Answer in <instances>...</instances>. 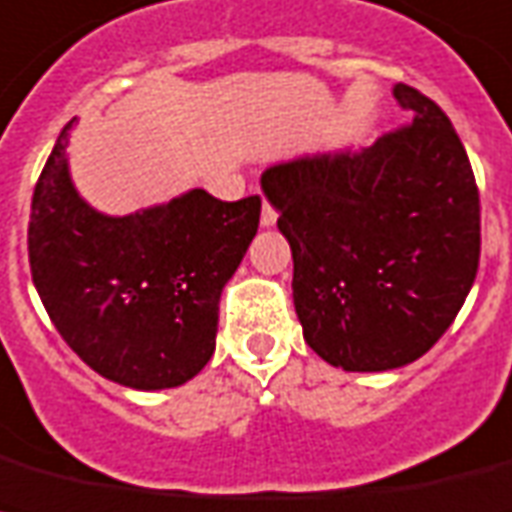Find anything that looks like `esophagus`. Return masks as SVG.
Masks as SVG:
<instances>
[{
  "label": "esophagus",
  "instance_id": "34e87169",
  "mask_svg": "<svg viewBox=\"0 0 512 512\" xmlns=\"http://www.w3.org/2000/svg\"><path fill=\"white\" fill-rule=\"evenodd\" d=\"M277 224V211L269 203H264V208H261V227H275Z\"/></svg>",
  "mask_w": 512,
  "mask_h": 512
}]
</instances>
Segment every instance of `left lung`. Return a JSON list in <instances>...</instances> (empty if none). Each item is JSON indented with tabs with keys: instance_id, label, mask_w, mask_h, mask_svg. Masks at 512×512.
Returning <instances> with one entry per match:
<instances>
[{
	"instance_id": "1",
	"label": "left lung",
	"mask_w": 512,
	"mask_h": 512,
	"mask_svg": "<svg viewBox=\"0 0 512 512\" xmlns=\"http://www.w3.org/2000/svg\"><path fill=\"white\" fill-rule=\"evenodd\" d=\"M410 126L370 147L298 155L261 174L293 253V306L327 365L420 359L463 309L481 253L478 190L444 110L394 87Z\"/></svg>"
}]
</instances>
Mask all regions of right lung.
<instances>
[{
    "mask_svg": "<svg viewBox=\"0 0 512 512\" xmlns=\"http://www.w3.org/2000/svg\"><path fill=\"white\" fill-rule=\"evenodd\" d=\"M76 118L57 137L31 200L28 261L63 341L118 386L163 391L216 349L219 298L259 230L261 198L206 190L126 216L81 198L68 166Z\"/></svg>",
    "mask_w": 512,
    "mask_h": 512,
    "instance_id": "right-lung-1",
    "label": "right lung"
}]
</instances>
